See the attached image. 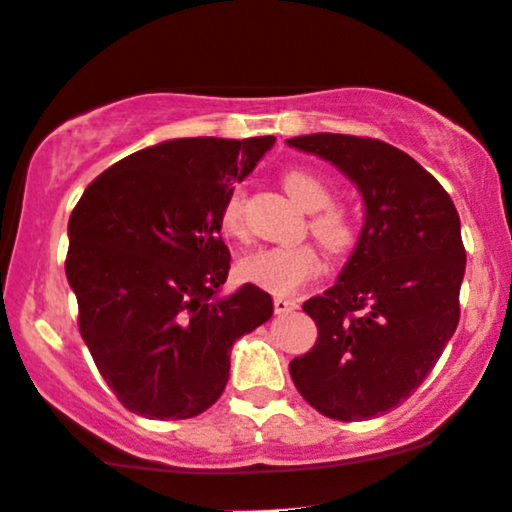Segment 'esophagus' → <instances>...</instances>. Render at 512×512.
<instances>
[{
  "label": "esophagus",
  "mask_w": 512,
  "mask_h": 512,
  "mask_svg": "<svg viewBox=\"0 0 512 512\" xmlns=\"http://www.w3.org/2000/svg\"><path fill=\"white\" fill-rule=\"evenodd\" d=\"M296 308H299V303H296L294 299H284V296H277V299H274V311H277L279 316L296 311Z\"/></svg>",
  "instance_id": "obj_1"
}]
</instances>
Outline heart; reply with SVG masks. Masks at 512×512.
Listing matches in <instances>:
<instances>
[{"instance_id":"heart-1","label":"heart","mask_w":512,"mask_h":512,"mask_svg":"<svg viewBox=\"0 0 512 512\" xmlns=\"http://www.w3.org/2000/svg\"><path fill=\"white\" fill-rule=\"evenodd\" d=\"M284 192L306 211L313 213L311 233L316 235L318 243L328 247L330 252H342L345 247L352 245L355 240V226H352L350 216L342 209H335L330 204V187L323 179L316 177L313 172L306 170H286L282 174ZM243 204L245 194L243 189L235 187L228 194L226 204L221 209V228L228 235H243ZM323 262L316 247L311 245H296V247H260L252 250L240 260L238 272L245 282L260 286V289L272 291V294H294L303 284L311 282L320 272Z\"/></svg>"}]
</instances>
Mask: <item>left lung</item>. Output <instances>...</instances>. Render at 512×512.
Returning a JSON list of instances; mask_svg holds the SVG:
<instances>
[{
    "label": "left lung",
    "instance_id": "8db88e82",
    "mask_svg": "<svg viewBox=\"0 0 512 512\" xmlns=\"http://www.w3.org/2000/svg\"><path fill=\"white\" fill-rule=\"evenodd\" d=\"M286 145L338 167L364 204L338 282L303 303L318 340L289 364L291 379L328 418H376L423 384L457 330L459 213L428 170L384 140L311 133Z\"/></svg>",
    "mask_w": 512,
    "mask_h": 512
}]
</instances>
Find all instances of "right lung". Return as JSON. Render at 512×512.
Segmentation results:
<instances>
[{
  "label": "right lung",
  "instance_id": "add662e5",
  "mask_svg": "<svg viewBox=\"0 0 512 512\" xmlns=\"http://www.w3.org/2000/svg\"><path fill=\"white\" fill-rule=\"evenodd\" d=\"M274 140H165L111 165L77 201L65 274L82 340L128 411L204 413L226 389L235 340L272 318L260 286L221 294V209Z\"/></svg>",
  "mask_w": 512,
  "mask_h": 512
}]
</instances>
